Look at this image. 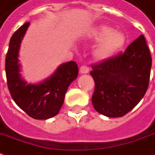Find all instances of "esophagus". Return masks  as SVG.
Here are the masks:
<instances>
[{"mask_svg":"<svg viewBox=\"0 0 155 155\" xmlns=\"http://www.w3.org/2000/svg\"><path fill=\"white\" fill-rule=\"evenodd\" d=\"M89 72V67L86 65H83L80 67V73H88Z\"/></svg>","mask_w":155,"mask_h":155,"instance_id":"1","label":"esophagus"}]
</instances>
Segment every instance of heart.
Wrapping results in <instances>:
<instances>
[{
  "instance_id": "obj_1",
  "label": "heart",
  "mask_w": 155,
  "mask_h": 155,
  "mask_svg": "<svg viewBox=\"0 0 155 155\" xmlns=\"http://www.w3.org/2000/svg\"><path fill=\"white\" fill-rule=\"evenodd\" d=\"M90 40L93 42H98L93 51L94 59L105 61L122 48L125 41V36L122 32L114 31L112 27L102 25L91 31Z\"/></svg>"
}]
</instances>
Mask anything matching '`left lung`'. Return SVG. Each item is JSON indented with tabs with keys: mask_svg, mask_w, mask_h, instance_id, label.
<instances>
[{
	"mask_svg": "<svg viewBox=\"0 0 155 155\" xmlns=\"http://www.w3.org/2000/svg\"><path fill=\"white\" fill-rule=\"evenodd\" d=\"M152 58L142 35L124 53L92 65V104L109 118L123 117L143 99L149 84Z\"/></svg>",
	"mask_w": 155,
	"mask_h": 155,
	"instance_id": "obj_1",
	"label": "left lung"
}]
</instances>
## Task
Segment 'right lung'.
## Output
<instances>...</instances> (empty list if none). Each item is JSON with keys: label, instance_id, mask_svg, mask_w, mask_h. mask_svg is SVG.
<instances>
[{"label": "right lung", "instance_id": "1", "mask_svg": "<svg viewBox=\"0 0 155 155\" xmlns=\"http://www.w3.org/2000/svg\"><path fill=\"white\" fill-rule=\"evenodd\" d=\"M30 23L19 27L10 39L6 56L7 87L15 103L30 117L35 119H48L58 114L67 89L78 74V66L74 61L60 65L56 71L44 82L27 84L20 76L18 51L21 40Z\"/></svg>", "mask_w": 155, "mask_h": 155}]
</instances>
